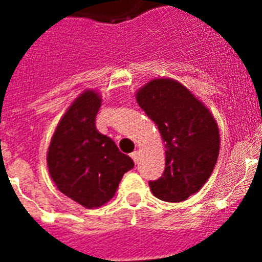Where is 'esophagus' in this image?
I'll list each match as a JSON object with an SVG mask.
<instances>
[{
    "instance_id": "1",
    "label": "esophagus",
    "mask_w": 262,
    "mask_h": 262,
    "mask_svg": "<svg viewBox=\"0 0 262 262\" xmlns=\"http://www.w3.org/2000/svg\"><path fill=\"white\" fill-rule=\"evenodd\" d=\"M130 156H132V159L135 160V163H137V162H139V152H137V151L132 152Z\"/></svg>"
}]
</instances>
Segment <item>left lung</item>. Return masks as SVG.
I'll list each match as a JSON object with an SVG mask.
<instances>
[{
  "label": "left lung",
  "instance_id": "obj_1",
  "mask_svg": "<svg viewBox=\"0 0 262 262\" xmlns=\"http://www.w3.org/2000/svg\"><path fill=\"white\" fill-rule=\"evenodd\" d=\"M136 100L155 122L166 148V168L158 181H149L151 191L167 203L185 201L213 171L220 149L217 123L177 80H151L137 91Z\"/></svg>",
  "mask_w": 262,
  "mask_h": 262
}]
</instances>
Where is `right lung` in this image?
Wrapping results in <instances>:
<instances>
[{
  "instance_id": "obj_1",
  "label": "right lung",
  "mask_w": 262,
  "mask_h": 262,
  "mask_svg": "<svg viewBox=\"0 0 262 262\" xmlns=\"http://www.w3.org/2000/svg\"><path fill=\"white\" fill-rule=\"evenodd\" d=\"M100 104L96 91L80 94L59 119L47 151V167L58 190L88 209L110 201L123 174L135 166L95 126Z\"/></svg>"
}]
</instances>
